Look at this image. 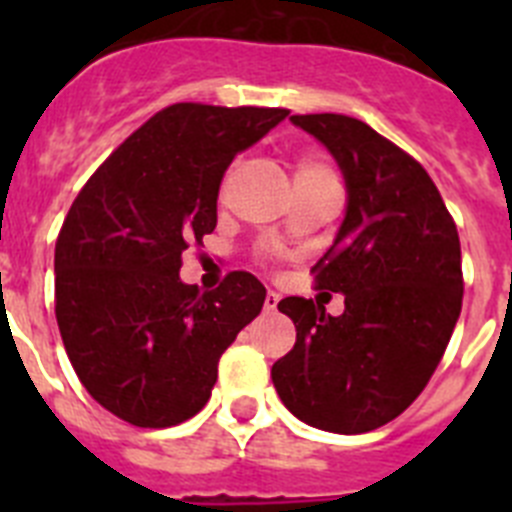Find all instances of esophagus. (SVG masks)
<instances>
[{"label": "esophagus", "instance_id": "1", "mask_svg": "<svg viewBox=\"0 0 512 512\" xmlns=\"http://www.w3.org/2000/svg\"><path fill=\"white\" fill-rule=\"evenodd\" d=\"M277 305H279V295H277V292H266L264 310L266 312H274V310H277Z\"/></svg>", "mask_w": 512, "mask_h": 512}]
</instances>
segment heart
I'll return each mask as SVG.
<instances>
[{"label": "heart", "mask_w": 512, "mask_h": 512, "mask_svg": "<svg viewBox=\"0 0 512 512\" xmlns=\"http://www.w3.org/2000/svg\"><path fill=\"white\" fill-rule=\"evenodd\" d=\"M315 171H330V166L315 156H302L297 161V174H315Z\"/></svg>", "instance_id": "1"}]
</instances>
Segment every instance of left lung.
<instances>
[{"label":"left lung","mask_w":512,"mask_h":512,"mask_svg":"<svg viewBox=\"0 0 512 512\" xmlns=\"http://www.w3.org/2000/svg\"><path fill=\"white\" fill-rule=\"evenodd\" d=\"M292 122L333 153L346 179V220L310 269L315 287L346 297V310L279 302L297 341L271 379L302 423L374 431L413 405L449 346L464 295L459 233L428 171L366 122L333 112Z\"/></svg>","instance_id":"8db88e82"}]
</instances>
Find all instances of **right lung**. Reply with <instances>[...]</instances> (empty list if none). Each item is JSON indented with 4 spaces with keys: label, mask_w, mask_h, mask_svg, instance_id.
I'll list each match as a JSON object with an SVG mask.
<instances>
[{
    "label": "right lung",
    "mask_w": 512,
    "mask_h": 512,
    "mask_svg": "<svg viewBox=\"0 0 512 512\" xmlns=\"http://www.w3.org/2000/svg\"><path fill=\"white\" fill-rule=\"evenodd\" d=\"M284 107L169 104L104 158L56 241V320L89 395L138 428L205 408L217 361L261 312L266 289L230 271L200 295L182 253L217 225L235 153L284 120Z\"/></svg>",
    "instance_id": "1"
}]
</instances>
